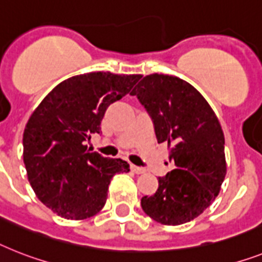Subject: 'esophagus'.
<instances>
[{
	"instance_id": "obj_1",
	"label": "esophagus",
	"mask_w": 262,
	"mask_h": 262,
	"mask_svg": "<svg viewBox=\"0 0 262 262\" xmlns=\"http://www.w3.org/2000/svg\"><path fill=\"white\" fill-rule=\"evenodd\" d=\"M131 170H133L135 174H144V172H146V168L139 167V166H135V165H131Z\"/></svg>"
}]
</instances>
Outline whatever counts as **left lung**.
Returning <instances> with one entry per match:
<instances>
[{
	"label": "left lung",
	"instance_id": "obj_1",
	"mask_svg": "<svg viewBox=\"0 0 262 262\" xmlns=\"http://www.w3.org/2000/svg\"><path fill=\"white\" fill-rule=\"evenodd\" d=\"M154 124L158 143L168 144L174 170L158 178L142 209L157 222L182 225L210 206L226 175L221 124L205 97L185 80L152 73L131 92Z\"/></svg>",
	"mask_w": 262,
	"mask_h": 262
}]
</instances>
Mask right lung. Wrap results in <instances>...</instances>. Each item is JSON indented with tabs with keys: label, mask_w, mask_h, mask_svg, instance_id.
<instances>
[{
	"label": "right lung",
	"mask_w": 262,
	"mask_h": 262,
	"mask_svg": "<svg viewBox=\"0 0 262 262\" xmlns=\"http://www.w3.org/2000/svg\"><path fill=\"white\" fill-rule=\"evenodd\" d=\"M140 75L90 72L69 77L44 97L24 131V163L38 200L67 220H85L103 209L108 185L128 172L122 159L90 152L107 108L128 94Z\"/></svg>",
	"instance_id": "right-lung-1"
}]
</instances>
